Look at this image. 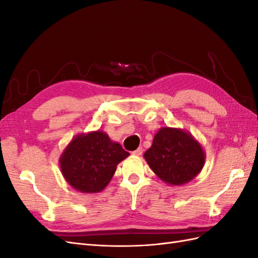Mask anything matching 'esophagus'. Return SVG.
<instances>
[{"mask_svg": "<svg viewBox=\"0 0 258 258\" xmlns=\"http://www.w3.org/2000/svg\"><path fill=\"white\" fill-rule=\"evenodd\" d=\"M142 153H143V148H142V147H139L138 150H136V151L132 152V154L136 155V156H141V155H142Z\"/></svg>", "mask_w": 258, "mask_h": 258, "instance_id": "obj_1", "label": "esophagus"}]
</instances>
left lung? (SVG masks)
Segmentation results:
<instances>
[{
	"mask_svg": "<svg viewBox=\"0 0 258 258\" xmlns=\"http://www.w3.org/2000/svg\"><path fill=\"white\" fill-rule=\"evenodd\" d=\"M144 158L161 181L179 186L190 182L201 172L206 153L190 132L162 127L144 153Z\"/></svg>",
	"mask_w": 258,
	"mask_h": 258,
	"instance_id": "obj_1",
	"label": "left lung"
}]
</instances>
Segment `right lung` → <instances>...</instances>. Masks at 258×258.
Instances as JSON below:
<instances>
[{"label": "right lung", "mask_w": 258, "mask_h": 258, "mask_svg": "<svg viewBox=\"0 0 258 258\" xmlns=\"http://www.w3.org/2000/svg\"><path fill=\"white\" fill-rule=\"evenodd\" d=\"M130 154L105 132L97 130L75 136L59 158L61 173L70 186L85 194L103 190L117 165Z\"/></svg>", "instance_id": "obj_1"}]
</instances>
